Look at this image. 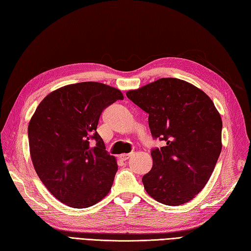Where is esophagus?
<instances>
[{"label": "esophagus", "instance_id": "34e87169", "mask_svg": "<svg viewBox=\"0 0 251 251\" xmlns=\"http://www.w3.org/2000/svg\"><path fill=\"white\" fill-rule=\"evenodd\" d=\"M130 156H131V153H128V154L123 153V154H121V155H120V158L123 159V161H126V159H128Z\"/></svg>", "mask_w": 251, "mask_h": 251}]
</instances>
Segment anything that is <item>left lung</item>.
Returning a JSON list of instances; mask_svg holds the SVG:
<instances>
[{
	"instance_id": "left-lung-1",
	"label": "left lung",
	"mask_w": 251,
	"mask_h": 251,
	"mask_svg": "<svg viewBox=\"0 0 251 251\" xmlns=\"http://www.w3.org/2000/svg\"><path fill=\"white\" fill-rule=\"evenodd\" d=\"M149 114L154 139L152 169L142 182L152 199L168 206L193 200L204 189L221 153L222 120L212 100L188 82L164 77L126 93Z\"/></svg>"
}]
</instances>
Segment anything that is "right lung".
<instances>
[{"label":"right lung","instance_id":"add662e5","mask_svg":"<svg viewBox=\"0 0 251 251\" xmlns=\"http://www.w3.org/2000/svg\"><path fill=\"white\" fill-rule=\"evenodd\" d=\"M121 90L97 82L63 86L47 95L28 127L30 155L42 182L73 208L97 204L109 193L117 172L97 132L102 111L123 100Z\"/></svg>","mask_w":251,"mask_h":251}]
</instances>
